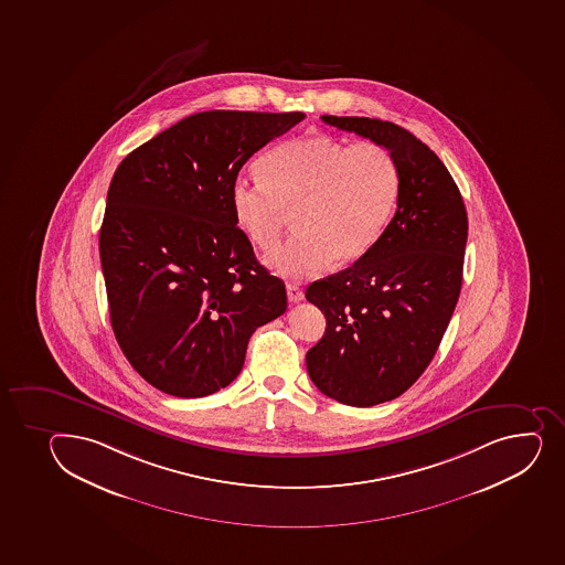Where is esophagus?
I'll return each instance as SVG.
<instances>
[{"label":"esophagus","instance_id":"esophagus-1","mask_svg":"<svg viewBox=\"0 0 565 565\" xmlns=\"http://www.w3.org/2000/svg\"><path fill=\"white\" fill-rule=\"evenodd\" d=\"M287 298H289V302L292 303L302 302L303 291L297 284H287Z\"/></svg>","mask_w":565,"mask_h":565}]
</instances>
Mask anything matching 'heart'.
Masks as SVG:
<instances>
[{"instance_id":"obj_1","label":"heart","mask_w":565,"mask_h":565,"mask_svg":"<svg viewBox=\"0 0 565 565\" xmlns=\"http://www.w3.org/2000/svg\"><path fill=\"white\" fill-rule=\"evenodd\" d=\"M262 178L232 183L233 215L262 250L279 243L292 211L298 232L268 257L279 276L306 278L333 259L365 256L390 226L401 199V167L385 146H347L330 135L286 140L259 161Z\"/></svg>"}]
</instances>
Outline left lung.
<instances>
[{"mask_svg": "<svg viewBox=\"0 0 565 565\" xmlns=\"http://www.w3.org/2000/svg\"><path fill=\"white\" fill-rule=\"evenodd\" d=\"M320 118L385 146L401 167L398 207L379 243L306 291L327 317L306 354L309 379L341 404L376 406L409 390L436 355L460 297L467 211L441 159L407 129L379 118Z\"/></svg>", "mask_w": 565, "mask_h": 565, "instance_id": "1", "label": "left lung"}]
</instances>
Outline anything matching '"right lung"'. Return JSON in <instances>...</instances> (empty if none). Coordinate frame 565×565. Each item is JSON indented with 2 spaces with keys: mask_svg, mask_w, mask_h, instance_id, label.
I'll list each match as a JSON object with an SVG mask.
<instances>
[{
  "mask_svg": "<svg viewBox=\"0 0 565 565\" xmlns=\"http://www.w3.org/2000/svg\"><path fill=\"white\" fill-rule=\"evenodd\" d=\"M303 118L196 113L118 164L99 230L107 302L124 355L159 391L199 398L232 384L252 333L286 313V286L257 262L230 192Z\"/></svg>",
  "mask_w": 565,
  "mask_h": 565,
  "instance_id": "add662e5",
  "label": "right lung"
}]
</instances>
